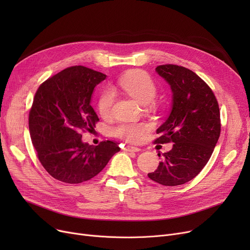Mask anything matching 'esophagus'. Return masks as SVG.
I'll list each match as a JSON object with an SVG mask.
<instances>
[{
    "label": "esophagus",
    "instance_id": "34e87169",
    "mask_svg": "<svg viewBox=\"0 0 250 250\" xmlns=\"http://www.w3.org/2000/svg\"><path fill=\"white\" fill-rule=\"evenodd\" d=\"M124 150L126 152H139L141 149L138 147H134V146H126L124 148Z\"/></svg>",
    "mask_w": 250,
    "mask_h": 250
}]
</instances>
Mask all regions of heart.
<instances>
[{
    "mask_svg": "<svg viewBox=\"0 0 250 250\" xmlns=\"http://www.w3.org/2000/svg\"><path fill=\"white\" fill-rule=\"evenodd\" d=\"M118 85L130 97L141 104L150 103L157 93V87L152 78L143 71H132L125 74L118 81ZM114 92L104 90L99 96L97 107L100 115L108 118L112 112ZM149 130L145 123H121L112 129L114 136L128 143H138L143 140Z\"/></svg>",
    "mask_w": 250,
    "mask_h": 250,
    "instance_id": "obj_1",
    "label": "heart"
}]
</instances>
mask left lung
<instances>
[{
	"label": "left lung",
	"mask_w": 250,
	"mask_h": 250,
	"mask_svg": "<svg viewBox=\"0 0 250 250\" xmlns=\"http://www.w3.org/2000/svg\"><path fill=\"white\" fill-rule=\"evenodd\" d=\"M156 72L171 88L172 107L157 128L160 137L155 143L174 144L148 176L162 186L176 187L194 178L211 158L221 133L220 109L212 89L192 71L162 64Z\"/></svg>",
	"instance_id": "left-lung-1"
}]
</instances>
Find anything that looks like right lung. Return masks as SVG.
I'll return each instance as SVG.
<instances>
[{"mask_svg":"<svg viewBox=\"0 0 250 250\" xmlns=\"http://www.w3.org/2000/svg\"><path fill=\"white\" fill-rule=\"evenodd\" d=\"M106 75L74 65L44 81L37 89L29 112V133L37 157L46 171L65 183H81L96 176L121 150L117 143L98 146L82 141V132L94 129L99 118L91 106L95 86Z\"/></svg>","mask_w":250,"mask_h":250,"instance_id":"obj_1","label":"right lung"}]
</instances>
